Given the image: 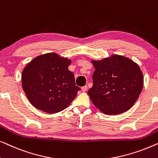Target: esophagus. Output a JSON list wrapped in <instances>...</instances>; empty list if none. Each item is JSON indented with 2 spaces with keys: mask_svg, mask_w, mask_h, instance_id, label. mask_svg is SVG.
Instances as JSON below:
<instances>
[{
  "mask_svg": "<svg viewBox=\"0 0 158 158\" xmlns=\"http://www.w3.org/2000/svg\"><path fill=\"white\" fill-rule=\"evenodd\" d=\"M81 90H83V92H85V91H86V90H88V86L87 85H85V86H83V87L81 88Z\"/></svg>",
  "mask_w": 158,
  "mask_h": 158,
  "instance_id": "esophagus-1",
  "label": "esophagus"
}]
</instances>
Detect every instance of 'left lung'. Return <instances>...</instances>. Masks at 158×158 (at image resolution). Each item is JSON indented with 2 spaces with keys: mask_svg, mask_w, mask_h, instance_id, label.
I'll return each mask as SVG.
<instances>
[{
  "mask_svg": "<svg viewBox=\"0 0 158 158\" xmlns=\"http://www.w3.org/2000/svg\"><path fill=\"white\" fill-rule=\"evenodd\" d=\"M95 68L94 85L88 94L103 114L116 115L135 104L143 88L139 65L124 56L113 55L100 61L92 60Z\"/></svg>",
  "mask_w": 158,
  "mask_h": 158,
  "instance_id": "1",
  "label": "left lung"
}]
</instances>
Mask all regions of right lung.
Masks as SVG:
<instances>
[{
  "mask_svg": "<svg viewBox=\"0 0 158 158\" xmlns=\"http://www.w3.org/2000/svg\"><path fill=\"white\" fill-rule=\"evenodd\" d=\"M70 60L56 53L38 56L25 67L22 87L30 103L37 109L55 114L66 109L81 88L68 70Z\"/></svg>",
  "mask_w": 158,
  "mask_h": 158,
  "instance_id": "obj_1",
  "label": "right lung"
}]
</instances>
